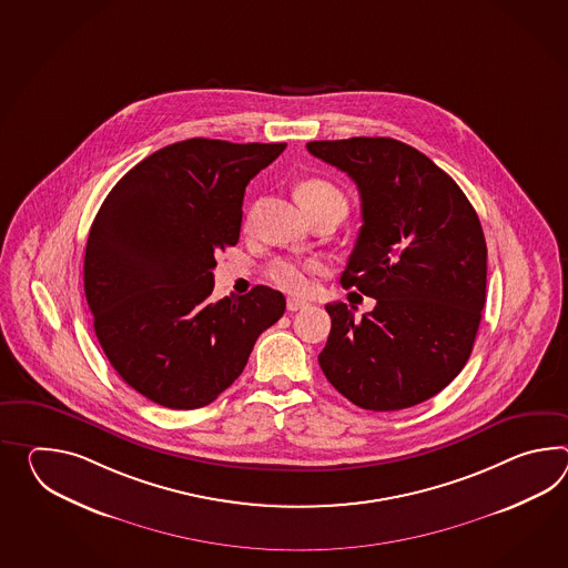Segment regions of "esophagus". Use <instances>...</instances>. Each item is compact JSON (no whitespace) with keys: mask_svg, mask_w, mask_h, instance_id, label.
Wrapping results in <instances>:
<instances>
[{"mask_svg":"<svg viewBox=\"0 0 568 568\" xmlns=\"http://www.w3.org/2000/svg\"><path fill=\"white\" fill-rule=\"evenodd\" d=\"M310 303L305 302V300H297V297H290L287 300V310L290 312H300V310H303V307H307Z\"/></svg>","mask_w":568,"mask_h":568,"instance_id":"esophagus-1","label":"esophagus"}]
</instances>
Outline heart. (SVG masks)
I'll list each match as a JSON object with an SVG mask.
<instances>
[{
  "mask_svg": "<svg viewBox=\"0 0 568 568\" xmlns=\"http://www.w3.org/2000/svg\"><path fill=\"white\" fill-rule=\"evenodd\" d=\"M300 200L305 207H314L317 203L329 202V200H341V191L336 190L328 181L322 179H312L305 181L300 187ZM324 271V265L315 258L310 261H290V258H278L273 265L268 266V277L271 281L290 293H307L312 290V275H317Z\"/></svg>",
  "mask_w": 568,
  "mask_h": 568,
  "instance_id": "heart-1",
  "label": "heart"
}]
</instances>
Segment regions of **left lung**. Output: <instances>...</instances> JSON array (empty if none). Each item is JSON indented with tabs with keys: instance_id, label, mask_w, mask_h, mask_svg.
<instances>
[{
	"instance_id": "8db88e82",
	"label": "left lung",
	"mask_w": 568,
	"mask_h": 568,
	"mask_svg": "<svg viewBox=\"0 0 568 568\" xmlns=\"http://www.w3.org/2000/svg\"><path fill=\"white\" fill-rule=\"evenodd\" d=\"M307 151L358 187L363 226L341 283L377 300L361 320L346 303L326 305L320 366L363 409L422 404L463 371L477 338L487 290L479 215L453 176L399 140H315Z\"/></svg>"
}]
</instances>
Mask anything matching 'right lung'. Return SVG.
Masks as SVG:
<instances>
[{"instance_id":"right-lung-1","label":"right lung","mask_w":568,"mask_h":568,"mask_svg":"<svg viewBox=\"0 0 568 568\" xmlns=\"http://www.w3.org/2000/svg\"><path fill=\"white\" fill-rule=\"evenodd\" d=\"M285 146L175 142L101 203L83 265L93 328L118 375L154 404H212L285 312L283 293L265 285L212 300L214 254L239 242L246 185Z\"/></svg>"}]
</instances>
